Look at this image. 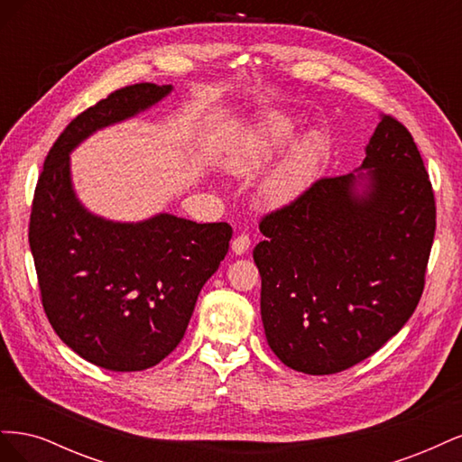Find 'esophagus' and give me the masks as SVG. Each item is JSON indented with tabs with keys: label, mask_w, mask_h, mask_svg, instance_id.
Returning <instances> with one entry per match:
<instances>
[{
	"label": "esophagus",
	"mask_w": 462,
	"mask_h": 462,
	"mask_svg": "<svg viewBox=\"0 0 462 462\" xmlns=\"http://www.w3.org/2000/svg\"><path fill=\"white\" fill-rule=\"evenodd\" d=\"M250 248V236L248 235H239V236H235V239H233V243H231V250H233V253L235 254H245L246 253V250Z\"/></svg>",
	"instance_id": "esophagus-1"
}]
</instances>
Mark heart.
Segmentation results:
<instances>
[{
  "label": "heart",
  "instance_id": "heart-1",
  "mask_svg": "<svg viewBox=\"0 0 462 462\" xmlns=\"http://www.w3.org/2000/svg\"><path fill=\"white\" fill-rule=\"evenodd\" d=\"M295 136L297 125L291 117L279 114V111L262 114L254 123L253 136H250L241 160V170H258V167L270 163L277 153H282L289 146ZM324 152L326 141L321 133L314 131L306 134L270 175L263 189L268 200L273 204L295 200L314 180L319 163L324 160Z\"/></svg>",
  "mask_w": 462,
  "mask_h": 462
}]
</instances>
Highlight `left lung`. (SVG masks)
<instances>
[{
    "instance_id": "obj_1",
    "label": "left lung",
    "mask_w": 462,
    "mask_h": 462,
    "mask_svg": "<svg viewBox=\"0 0 462 462\" xmlns=\"http://www.w3.org/2000/svg\"><path fill=\"white\" fill-rule=\"evenodd\" d=\"M254 248L265 339L310 375L351 368L412 316L436 233V200L412 134L382 121L356 173L324 177L263 216Z\"/></svg>"
}]
</instances>
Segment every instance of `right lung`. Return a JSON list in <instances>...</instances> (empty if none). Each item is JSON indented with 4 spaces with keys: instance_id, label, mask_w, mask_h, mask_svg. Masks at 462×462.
<instances>
[{
    "instance_id": "right-lung-1",
    "label": "right lung",
    "mask_w": 462,
    "mask_h": 462,
    "mask_svg": "<svg viewBox=\"0 0 462 462\" xmlns=\"http://www.w3.org/2000/svg\"><path fill=\"white\" fill-rule=\"evenodd\" d=\"M171 90L141 82L82 111L51 146L32 200L29 243L50 324L79 356L114 372L156 366L180 343L233 235L229 223L171 214L111 221L77 199L69 153Z\"/></svg>"
}]
</instances>
